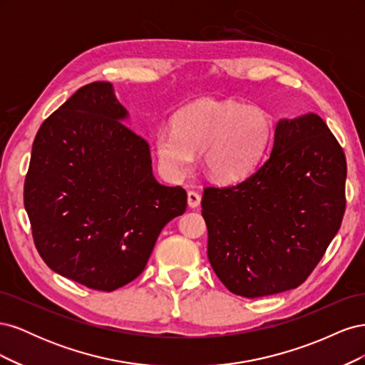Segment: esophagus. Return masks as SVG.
<instances>
[{
	"instance_id": "34e87169",
	"label": "esophagus",
	"mask_w": 365,
	"mask_h": 365,
	"mask_svg": "<svg viewBox=\"0 0 365 365\" xmlns=\"http://www.w3.org/2000/svg\"><path fill=\"white\" fill-rule=\"evenodd\" d=\"M187 202H189V207H192V208H195V207H197L201 204V195L197 193V192H189L187 193Z\"/></svg>"
}]
</instances>
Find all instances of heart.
Segmentation results:
<instances>
[{
	"label": "heart",
	"mask_w": 365,
	"mask_h": 365,
	"mask_svg": "<svg viewBox=\"0 0 365 365\" xmlns=\"http://www.w3.org/2000/svg\"><path fill=\"white\" fill-rule=\"evenodd\" d=\"M269 114L256 105L233 101H202L184 106L173 128L155 132V150L163 169L178 178L193 168L195 153L219 181L245 178L260 163L272 138Z\"/></svg>",
	"instance_id": "heart-1"
}]
</instances>
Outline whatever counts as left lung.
<instances>
[{
	"instance_id": "8db88e82",
	"label": "left lung",
	"mask_w": 365,
	"mask_h": 365,
	"mask_svg": "<svg viewBox=\"0 0 365 365\" xmlns=\"http://www.w3.org/2000/svg\"><path fill=\"white\" fill-rule=\"evenodd\" d=\"M344 150L317 114L280 120L248 178L205 187L207 256L225 288L257 298L295 289L322 260L346 212Z\"/></svg>"
}]
</instances>
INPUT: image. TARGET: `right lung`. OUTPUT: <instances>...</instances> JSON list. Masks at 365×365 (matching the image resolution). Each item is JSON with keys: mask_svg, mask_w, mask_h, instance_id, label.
<instances>
[{"mask_svg": "<svg viewBox=\"0 0 365 365\" xmlns=\"http://www.w3.org/2000/svg\"><path fill=\"white\" fill-rule=\"evenodd\" d=\"M126 117L109 82L79 88L41 125L24 182L42 260L105 292L138 277L164 225L187 207L182 187L155 180L148 141Z\"/></svg>", "mask_w": 365, "mask_h": 365, "instance_id": "add662e5", "label": "right lung"}]
</instances>
